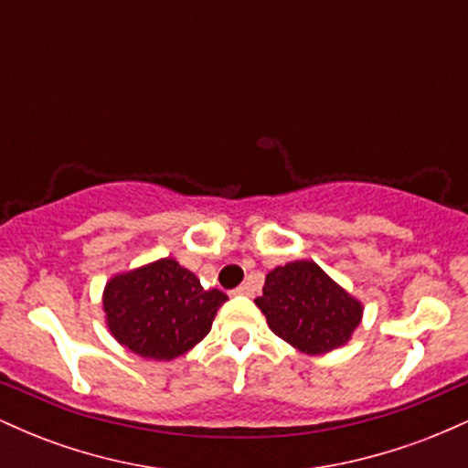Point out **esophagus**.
<instances>
[{"label":"esophagus","mask_w":468,"mask_h":468,"mask_svg":"<svg viewBox=\"0 0 468 468\" xmlns=\"http://www.w3.org/2000/svg\"><path fill=\"white\" fill-rule=\"evenodd\" d=\"M235 294H241V297H250L252 286H250V283H241V286L235 288Z\"/></svg>","instance_id":"1"}]
</instances>
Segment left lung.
<instances>
[{
  "mask_svg": "<svg viewBox=\"0 0 468 468\" xmlns=\"http://www.w3.org/2000/svg\"><path fill=\"white\" fill-rule=\"evenodd\" d=\"M255 303L279 338L310 356L346 346L363 316L361 302L308 260L268 272Z\"/></svg>",
  "mask_w": 468,
  "mask_h": 468,
  "instance_id": "left-lung-1",
  "label": "left lung"
}]
</instances>
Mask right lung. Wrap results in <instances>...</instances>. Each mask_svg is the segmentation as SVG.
Wrapping results in <instances>:
<instances>
[{"label": "right lung", "mask_w": 468, "mask_h": 468, "mask_svg": "<svg viewBox=\"0 0 468 468\" xmlns=\"http://www.w3.org/2000/svg\"><path fill=\"white\" fill-rule=\"evenodd\" d=\"M227 299L222 290H204L191 271L165 257L112 277L103 290V310L122 347L143 358L171 361L208 335Z\"/></svg>", "instance_id": "right-lung-1"}]
</instances>
